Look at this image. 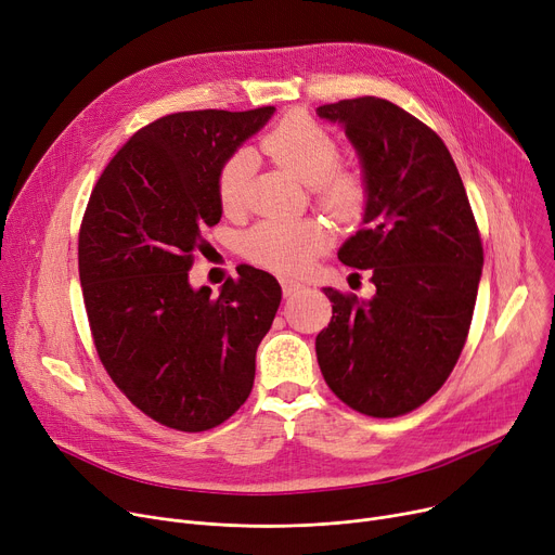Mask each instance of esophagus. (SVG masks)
<instances>
[{"instance_id": "obj_1", "label": "esophagus", "mask_w": 555, "mask_h": 555, "mask_svg": "<svg viewBox=\"0 0 555 555\" xmlns=\"http://www.w3.org/2000/svg\"><path fill=\"white\" fill-rule=\"evenodd\" d=\"M281 287H283L285 297H293L295 293H299V289H304V285L299 281H293V279H281Z\"/></svg>"}]
</instances>
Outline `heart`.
<instances>
[{
  "label": "heart",
  "instance_id": "b5f03b06",
  "mask_svg": "<svg viewBox=\"0 0 555 555\" xmlns=\"http://www.w3.org/2000/svg\"><path fill=\"white\" fill-rule=\"evenodd\" d=\"M260 149L295 178L312 184L317 204L335 220L353 222L364 214L369 199L364 175L358 168L339 166V139L312 116L287 114L260 139ZM251 162V153L241 149L218 168L216 195L227 214L245 207ZM328 245L331 231L319 220H262L247 231L243 254L260 268L295 274L306 270Z\"/></svg>",
  "mask_w": 555,
  "mask_h": 555
}]
</instances>
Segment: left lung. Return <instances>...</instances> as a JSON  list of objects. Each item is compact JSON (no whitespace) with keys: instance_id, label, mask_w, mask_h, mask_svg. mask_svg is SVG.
Here are the masks:
<instances>
[{"instance_id":"8db88e82","label":"left lung","mask_w":555,"mask_h":555,"mask_svg":"<svg viewBox=\"0 0 555 555\" xmlns=\"http://www.w3.org/2000/svg\"><path fill=\"white\" fill-rule=\"evenodd\" d=\"M344 126L360 155L364 227L339 249L369 270L375 297L324 287L333 304L317 335L331 391L373 418L414 412L443 387L468 339L483 247L443 139L391 101L360 96L317 107Z\"/></svg>"}]
</instances>
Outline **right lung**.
<instances>
[{"label": "right lung", "mask_w": 555, "mask_h": 555, "mask_svg": "<svg viewBox=\"0 0 555 555\" xmlns=\"http://www.w3.org/2000/svg\"><path fill=\"white\" fill-rule=\"evenodd\" d=\"M272 114H166L126 141L87 202L78 272L99 360L137 410L170 429L207 431L241 410L281 304L279 281L251 266L218 297L189 283L202 231L222 216L218 168Z\"/></svg>", "instance_id": "1"}]
</instances>
